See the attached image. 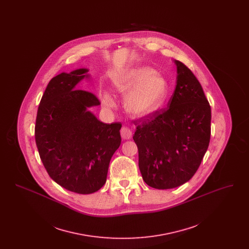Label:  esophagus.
Returning <instances> with one entry per match:
<instances>
[{
	"mask_svg": "<svg viewBox=\"0 0 249 249\" xmlns=\"http://www.w3.org/2000/svg\"><path fill=\"white\" fill-rule=\"evenodd\" d=\"M120 135L124 140L130 139L132 136V131L128 127H122L120 130Z\"/></svg>",
	"mask_w": 249,
	"mask_h": 249,
	"instance_id": "34e87169",
	"label": "esophagus"
}]
</instances>
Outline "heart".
I'll return each instance as SVG.
<instances>
[{"instance_id":"b5f03b06","label":"heart","mask_w":249,"mask_h":249,"mask_svg":"<svg viewBox=\"0 0 249 249\" xmlns=\"http://www.w3.org/2000/svg\"><path fill=\"white\" fill-rule=\"evenodd\" d=\"M120 92L130 93L125 101L127 110L137 116H146L160 109L168 98L169 85L165 78L149 67H137L117 84ZM105 107L112 108L115 102L107 93L102 95Z\"/></svg>"}]
</instances>
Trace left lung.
<instances>
[{
  "instance_id": "left-lung-1",
  "label": "left lung",
  "mask_w": 249,
  "mask_h": 249,
  "mask_svg": "<svg viewBox=\"0 0 249 249\" xmlns=\"http://www.w3.org/2000/svg\"><path fill=\"white\" fill-rule=\"evenodd\" d=\"M167 107L141 119L133 140L143 181L158 190L179 187L194 176L211 136V107L199 80L183 62Z\"/></svg>"
}]
</instances>
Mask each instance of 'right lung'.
<instances>
[{"instance_id":"right-lung-1","label":"right lung","mask_w":249,"mask_h":249,"mask_svg":"<svg viewBox=\"0 0 249 249\" xmlns=\"http://www.w3.org/2000/svg\"><path fill=\"white\" fill-rule=\"evenodd\" d=\"M87 69L53 77L36 116V142L49 177L79 194L100 190L107 181L110 160L121 142V123L106 124L87 110L99 106L97 96L78 89Z\"/></svg>"}]
</instances>
